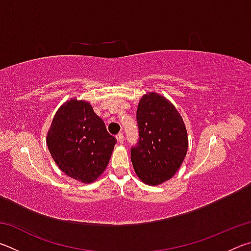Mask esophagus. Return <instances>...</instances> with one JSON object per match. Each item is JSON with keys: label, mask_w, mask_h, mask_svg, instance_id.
<instances>
[{"label": "esophagus", "mask_w": 251, "mask_h": 251, "mask_svg": "<svg viewBox=\"0 0 251 251\" xmlns=\"http://www.w3.org/2000/svg\"><path fill=\"white\" fill-rule=\"evenodd\" d=\"M116 138H117V142L120 143V144H123V143H124V135H123V133H120V134H118V135L116 136Z\"/></svg>", "instance_id": "1"}]
</instances>
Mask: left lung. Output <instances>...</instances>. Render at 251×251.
<instances>
[{
    "label": "left lung",
    "mask_w": 251,
    "mask_h": 251,
    "mask_svg": "<svg viewBox=\"0 0 251 251\" xmlns=\"http://www.w3.org/2000/svg\"><path fill=\"white\" fill-rule=\"evenodd\" d=\"M136 117L139 143L130 151L134 171L144 184L158 186L171 179L185 159V123L172 101L156 92L142 96Z\"/></svg>",
    "instance_id": "8db88e82"
}]
</instances>
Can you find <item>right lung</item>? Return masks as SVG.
<instances>
[{"instance_id": "obj_1", "label": "right lung", "mask_w": 251, "mask_h": 251, "mask_svg": "<svg viewBox=\"0 0 251 251\" xmlns=\"http://www.w3.org/2000/svg\"><path fill=\"white\" fill-rule=\"evenodd\" d=\"M50 156L61 171L83 184L107 167L116 144L87 100L71 99L59 106L46 135Z\"/></svg>"}]
</instances>
